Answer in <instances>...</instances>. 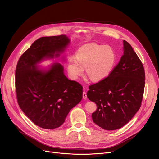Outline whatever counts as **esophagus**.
Returning a JSON list of instances; mask_svg holds the SVG:
<instances>
[{
	"instance_id": "esophagus-1",
	"label": "esophagus",
	"mask_w": 159,
	"mask_h": 159,
	"mask_svg": "<svg viewBox=\"0 0 159 159\" xmlns=\"http://www.w3.org/2000/svg\"><path fill=\"white\" fill-rule=\"evenodd\" d=\"M82 96H83V99H87V94L85 92H83V94H82Z\"/></svg>"
}]
</instances>
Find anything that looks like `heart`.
Returning a JSON list of instances; mask_svg holds the SVG:
<instances>
[{
    "label": "heart",
    "mask_w": 159,
    "mask_h": 159,
    "mask_svg": "<svg viewBox=\"0 0 159 159\" xmlns=\"http://www.w3.org/2000/svg\"><path fill=\"white\" fill-rule=\"evenodd\" d=\"M116 61V55L108 45L90 43L80 47L76 53V58H71L67 69L70 77L77 79L86 69L87 76L94 81L106 78L112 70Z\"/></svg>",
    "instance_id": "heart-1"
}]
</instances>
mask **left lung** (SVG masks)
Segmentation results:
<instances>
[{
  "mask_svg": "<svg viewBox=\"0 0 159 159\" xmlns=\"http://www.w3.org/2000/svg\"><path fill=\"white\" fill-rule=\"evenodd\" d=\"M143 66L131 45L123 40V55L109 76L89 87L88 99L97 105L93 121L106 130L128 123L141 106L145 87Z\"/></svg>",
  "mask_w": 159,
  "mask_h": 159,
  "instance_id": "left-lung-1",
  "label": "left lung"
}]
</instances>
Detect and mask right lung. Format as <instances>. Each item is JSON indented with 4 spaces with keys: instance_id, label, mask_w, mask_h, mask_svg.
<instances>
[{
    "instance_id": "add662e5",
    "label": "right lung",
    "mask_w": 159,
    "mask_h": 159,
    "mask_svg": "<svg viewBox=\"0 0 159 159\" xmlns=\"http://www.w3.org/2000/svg\"><path fill=\"white\" fill-rule=\"evenodd\" d=\"M70 43L65 34L41 37L22 54L17 64L18 104L32 122L44 129L61 126L69 111L82 99V86L65 76L61 64L38 65L44 60L58 58ZM61 59L66 60L65 57Z\"/></svg>"
}]
</instances>
